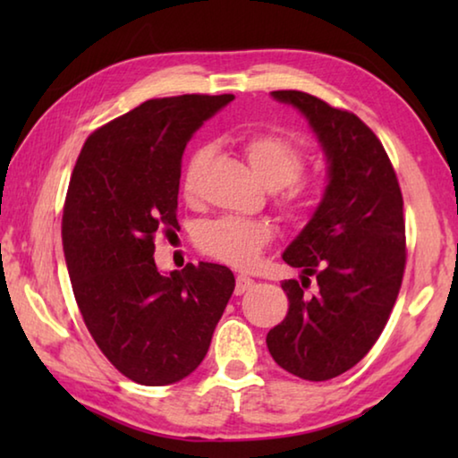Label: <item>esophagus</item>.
<instances>
[{"label":"esophagus","mask_w":458,"mask_h":458,"mask_svg":"<svg viewBox=\"0 0 458 458\" xmlns=\"http://www.w3.org/2000/svg\"><path fill=\"white\" fill-rule=\"evenodd\" d=\"M254 286V281L250 276H246V275H238L236 276V286H234V293L236 294H242V293H246V291H250Z\"/></svg>","instance_id":"esophagus-1"}]
</instances>
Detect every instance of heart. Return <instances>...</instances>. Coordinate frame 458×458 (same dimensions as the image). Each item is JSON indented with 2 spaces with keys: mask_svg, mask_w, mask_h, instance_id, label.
<instances>
[{
  "mask_svg": "<svg viewBox=\"0 0 458 458\" xmlns=\"http://www.w3.org/2000/svg\"><path fill=\"white\" fill-rule=\"evenodd\" d=\"M246 157L262 183L270 190L284 188L283 201L293 210L307 204L311 188L301 180L305 167V155L297 145L283 135L260 133L246 139ZM210 157V147L201 145L190 155L182 175V190L185 198H196L201 167ZM273 238V230L267 222L222 216L206 222L198 230V246L208 257H214L236 268H248L259 260L260 250Z\"/></svg>",
  "mask_w": 458,
  "mask_h": 458,
  "instance_id": "1",
  "label": "heart"
}]
</instances>
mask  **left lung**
<instances>
[{
    "instance_id": "obj_1",
    "label": "left lung",
    "mask_w": 458,
    "mask_h": 458,
    "mask_svg": "<svg viewBox=\"0 0 458 458\" xmlns=\"http://www.w3.org/2000/svg\"><path fill=\"white\" fill-rule=\"evenodd\" d=\"M270 97L309 121L327 159V188L283 260L303 270L284 281L289 313L267 347L289 374L323 382L366 358L390 319L406 265L404 201L384 145L350 111L301 90ZM309 276L318 293L307 295Z\"/></svg>"
}]
</instances>
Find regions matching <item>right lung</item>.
<instances>
[{"label": "right lung", "mask_w": 458, "mask_h": 458, "mask_svg": "<svg viewBox=\"0 0 458 458\" xmlns=\"http://www.w3.org/2000/svg\"><path fill=\"white\" fill-rule=\"evenodd\" d=\"M234 95L145 100L97 129L76 161L62 246L81 315L123 376L167 386L190 376L234 291L214 262L159 273L153 238L177 228L182 155Z\"/></svg>", "instance_id": "obj_1"}]
</instances>
